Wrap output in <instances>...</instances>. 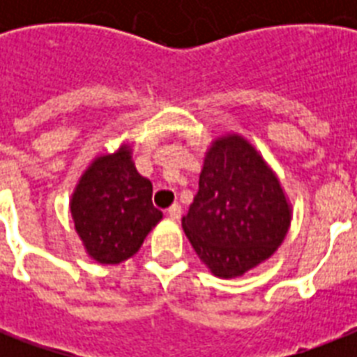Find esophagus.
<instances>
[{
	"label": "esophagus",
	"instance_id": "obj_1",
	"mask_svg": "<svg viewBox=\"0 0 357 357\" xmlns=\"http://www.w3.org/2000/svg\"><path fill=\"white\" fill-rule=\"evenodd\" d=\"M168 217L172 218V220H178L181 217V206L179 204H172V206L168 207Z\"/></svg>",
	"mask_w": 357,
	"mask_h": 357
}]
</instances>
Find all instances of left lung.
I'll return each mask as SVG.
<instances>
[{
	"instance_id": "obj_1",
	"label": "left lung",
	"mask_w": 357,
	"mask_h": 357,
	"mask_svg": "<svg viewBox=\"0 0 357 357\" xmlns=\"http://www.w3.org/2000/svg\"><path fill=\"white\" fill-rule=\"evenodd\" d=\"M291 206L280 179L241 135L213 140L198 195L181 226L218 278H237L266 261L287 235Z\"/></svg>"
}]
</instances>
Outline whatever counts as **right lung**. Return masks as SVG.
Returning <instances> with one entry per match:
<instances>
[{
	"instance_id": "add662e5",
	"label": "right lung",
	"mask_w": 357,
	"mask_h": 357,
	"mask_svg": "<svg viewBox=\"0 0 357 357\" xmlns=\"http://www.w3.org/2000/svg\"><path fill=\"white\" fill-rule=\"evenodd\" d=\"M70 211L86 254L102 265L137 254L162 218L151 204V181L137 172L128 144L91 162L75 185Z\"/></svg>"
}]
</instances>
